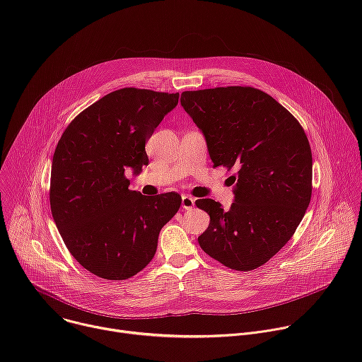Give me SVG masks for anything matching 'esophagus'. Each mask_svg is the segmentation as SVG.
<instances>
[{"label":"esophagus","mask_w":362,"mask_h":362,"mask_svg":"<svg viewBox=\"0 0 362 362\" xmlns=\"http://www.w3.org/2000/svg\"><path fill=\"white\" fill-rule=\"evenodd\" d=\"M192 208H194V199L189 194H183L182 196V209L189 211Z\"/></svg>","instance_id":"1"}]
</instances>
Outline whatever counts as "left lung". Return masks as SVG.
<instances>
[{
    "label": "left lung",
    "instance_id": "left-lung-1",
    "mask_svg": "<svg viewBox=\"0 0 362 362\" xmlns=\"http://www.w3.org/2000/svg\"><path fill=\"white\" fill-rule=\"evenodd\" d=\"M180 103L214 166L238 170L229 211L214 199L196 200L211 216L199 245L230 269L259 268L292 238L311 200L308 137L274 97L253 87L183 91Z\"/></svg>",
    "mask_w": 362,
    "mask_h": 362
}]
</instances>
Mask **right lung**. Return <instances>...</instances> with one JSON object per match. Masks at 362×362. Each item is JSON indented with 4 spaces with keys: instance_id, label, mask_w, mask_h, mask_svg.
Instances as JSON below:
<instances>
[{
    "instance_id": "add662e5",
    "label": "right lung",
    "mask_w": 362,
    "mask_h": 362,
    "mask_svg": "<svg viewBox=\"0 0 362 362\" xmlns=\"http://www.w3.org/2000/svg\"><path fill=\"white\" fill-rule=\"evenodd\" d=\"M177 101L179 93L116 90L81 112L56 147L51 214L74 259L95 276L123 281L146 268L180 208L177 193L147 197L126 177L148 163L146 141Z\"/></svg>"
}]
</instances>
